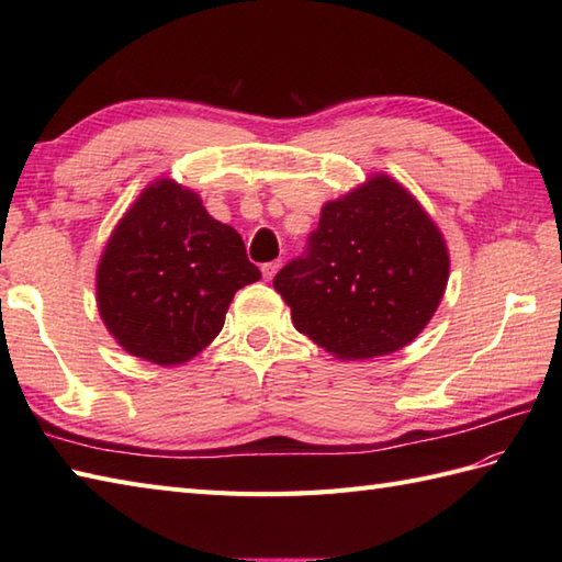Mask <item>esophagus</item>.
<instances>
[{
    "mask_svg": "<svg viewBox=\"0 0 562 562\" xmlns=\"http://www.w3.org/2000/svg\"><path fill=\"white\" fill-rule=\"evenodd\" d=\"M282 268V262L280 260H272V262H266V266H262L260 270H262V278H266L268 282L274 278V274H278V270Z\"/></svg>",
    "mask_w": 562,
    "mask_h": 562,
    "instance_id": "1",
    "label": "esophagus"
}]
</instances>
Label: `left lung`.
<instances>
[{"mask_svg":"<svg viewBox=\"0 0 562 562\" xmlns=\"http://www.w3.org/2000/svg\"><path fill=\"white\" fill-rule=\"evenodd\" d=\"M449 282L445 234L386 173L321 207L306 256L274 274L294 328L338 360H372L420 336Z\"/></svg>","mask_w":562,"mask_h":562,"instance_id":"left-lung-1","label":"left lung"}]
</instances>
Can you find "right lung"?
<instances>
[{
    "mask_svg": "<svg viewBox=\"0 0 562 562\" xmlns=\"http://www.w3.org/2000/svg\"><path fill=\"white\" fill-rule=\"evenodd\" d=\"M260 280L241 236L190 188L157 178L130 205L97 268V304L115 342L176 367L220 336L234 294Z\"/></svg>",
    "mask_w": 562,
    "mask_h": 562,
    "instance_id": "add662e5",
    "label": "right lung"
}]
</instances>
